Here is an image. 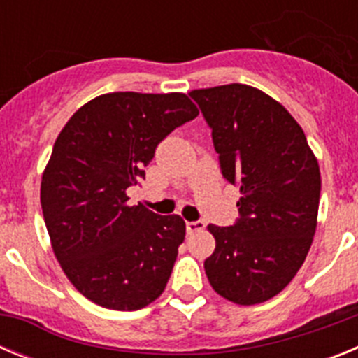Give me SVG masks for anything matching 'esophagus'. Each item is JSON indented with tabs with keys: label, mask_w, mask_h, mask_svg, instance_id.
<instances>
[{
	"label": "esophagus",
	"mask_w": 358,
	"mask_h": 358,
	"mask_svg": "<svg viewBox=\"0 0 358 358\" xmlns=\"http://www.w3.org/2000/svg\"><path fill=\"white\" fill-rule=\"evenodd\" d=\"M206 227V224L202 222V220H195V222H186V231H188L189 235L192 233H199V231H202Z\"/></svg>",
	"instance_id": "34e87169"
}]
</instances>
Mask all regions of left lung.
Segmentation results:
<instances>
[{
    "label": "left lung",
    "instance_id": "obj_1",
    "mask_svg": "<svg viewBox=\"0 0 358 358\" xmlns=\"http://www.w3.org/2000/svg\"><path fill=\"white\" fill-rule=\"evenodd\" d=\"M211 127L222 176L240 186L235 226H208L210 285L236 305L264 303L289 285L317 227L321 172L289 110L264 91L227 84L189 93Z\"/></svg>",
    "mask_w": 358,
    "mask_h": 358
}]
</instances>
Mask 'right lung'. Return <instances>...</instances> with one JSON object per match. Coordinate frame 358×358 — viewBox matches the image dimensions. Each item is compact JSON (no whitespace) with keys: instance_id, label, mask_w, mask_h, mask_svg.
Masks as SVG:
<instances>
[{"instance_id":"obj_1","label":"right lung","mask_w":358,"mask_h":358,"mask_svg":"<svg viewBox=\"0 0 358 358\" xmlns=\"http://www.w3.org/2000/svg\"><path fill=\"white\" fill-rule=\"evenodd\" d=\"M199 109L185 93H107L57 136L41 181L55 258L73 287L110 310H140L163 294L186 224L179 215L129 206L156 147Z\"/></svg>"}]
</instances>
